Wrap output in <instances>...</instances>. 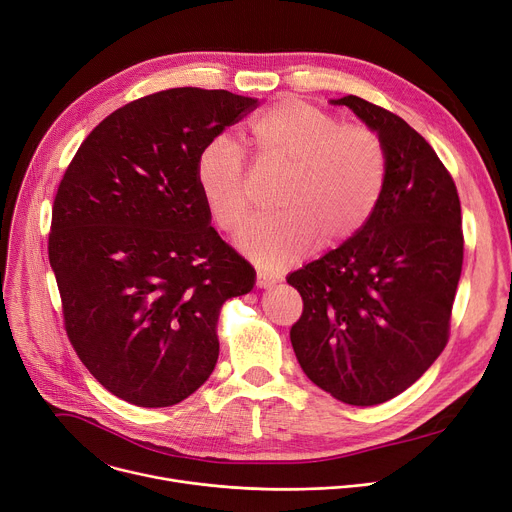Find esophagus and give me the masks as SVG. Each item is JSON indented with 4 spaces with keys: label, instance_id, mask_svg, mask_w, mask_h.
Listing matches in <instances>:
<instances>
[{
    "label": "esophagus",
    "instance_id": "esophagus-1",
    "mask_svg": "<svg viewBox=\"0 0 512 512\" xmlns=\"http://www.w3.org/2000/svg\"><path fill=\"white\" fill-rule=\"evenodd\" d=\"M282 278L278 274H274V271H267V269H259L257 271V286L259 288H271L276 286Z\"/></svg>",
    "mask_w": 512,
    "mask_h": 512
}]
</instances>
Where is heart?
I'll return each instance as SVG.
<instances>
[{"mask_svg": "<svg viewBox=\"0 0 512 512\" xmlns=\"http://www.w3.org/2000/svg\"><path fill=\"white\" fill-rule=\"evenodd\" d=\"M257 164L282 175L276 214L253 222L241 249L265 267H278L323 247L346 243L377 210L389 173L381 135L362 123L339 119L302 100H280L251 125ZM195 181L214 226L241 232L255 191L243 150L226 135L210 140L195 160Z\"/></svg>", "mask_w": 512, "mask_h": 512, "instance_id": "1", "label": "heart"}]
</instances>
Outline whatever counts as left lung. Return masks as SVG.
Instances as JSON below:
<instances>
[{
	"mask_svg": "<svg viewBox=\"0 0 512 512\" xmlns=\"http://www.w3.org/2000/svg\"><path fill=\"white\" fill-rule=\"evenodd\" d=\"M389 156L383 197L366 226L286 278L302 296L294 354L317 387L377 405L414 385L449 342L463 267L455 181L422 135L395 113L348 94Z\"/></svg>",
	"mask_w": 512,
	"mask_h": 512,
	"instance_id": "left-lung-1",
	"label": "left lung"
}]
</instances>
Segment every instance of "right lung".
<instances>
[{"label": "right lung", "mask_w": 512, "mask_h": 512, "mask_svg": "<svg viewBox=\"0 0 512 512\" xmlns=\"http://www.w3.org/2000/svg\"><path fill=\"white\" fill-rule=\"evenodd\" d=\"M257 109L228 90L170 88L102 119L57 187L49 263L67 339L92 377L140 407L208 381L218 317L253 265L210 226L195 160Z\"/></svg>", "instance_id": "obj_1"}]
</instances>
